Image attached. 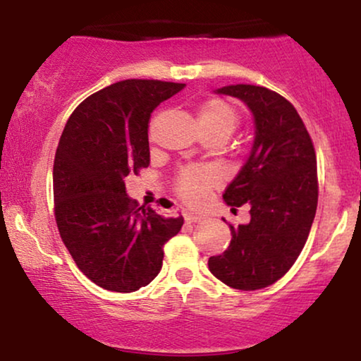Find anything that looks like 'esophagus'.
I'll return each mask as SVG.
<instances>
[{"mask_svg":"<svg viewBox=\"0 0 361 361\" xmlns=\"http://www.w3.org/2000/svg\"><path fill=\"white\" fill-rule=\"evenodd\" d=\"M184 219H185L187 224H199V221L204 220L205 216L197 215V214H192V212H185V214H184Z\"/></svg>","mask_w":361,"mask_h":361,"instance_id":"34e87169","label":"esophagus"}]
</instances>
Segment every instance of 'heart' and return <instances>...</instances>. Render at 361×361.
<instances>
[{
	"instance_id": "heart-1",
	"label": "heart",
	"mask_w": 361,
	"mask_h": 361,
	"mask_svg": "<svg viewBox=\"0 0 361 361\" xmlns=\"http://www.w3.org/2000/svg\"><path fill=\"white\" fill-rule=\"evenodd\" d=\"M197 123L199 126L224 131L230 136L238 126L240 115L230 103L214 98L202 105L197 115ZM215 182L216 174L212 169L190 167L182 171L177 177V194L189 204H199L204 199L205 192L215 185Z\"/></svg>"
}]
</instances>
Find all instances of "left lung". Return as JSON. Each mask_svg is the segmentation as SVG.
<instances>
[{
	"label": "left lung",
	"mask_w": 361,
	"mask_h": 361,
	"mask_svg": "<svg viewBox=\"0 0 361 361\" xmlns=\"http://www.w3.org/2000/svg\"><path fill=\"white\" fill-rule=\"evenodd\" d=\"M238 98L255 121L243 167L224 200L250 205V221L230 225L228 250L209 259L210 273L233 289L268 288L290 269L307 241L317 210V159L295 108L264 87L236 83L216 88Z\"/></svg>",
	"instance_id": "8db88e82"
}]
</instances>
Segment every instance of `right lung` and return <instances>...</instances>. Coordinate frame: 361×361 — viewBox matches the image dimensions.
<instances>
[{
	"mask_svg": "<svg viewBox=\"0 0 361 361\" xmlns=\"http://www.w3.org/2000/svg\"><path fill=\"white\" fill-rule=\"evenodd\" d=\"M184 83L123 80L93 93L63 128L54 159L59 233L78 269L103 289L133 293L159 274L184 219L139 212L128 174L149 166L151 113Z\"/></svg>",
	"mask_w": 361,
	"mask_h": 361,
	"instance_id": "obj_1",
	"label": "right lung"
}]
</instances>
